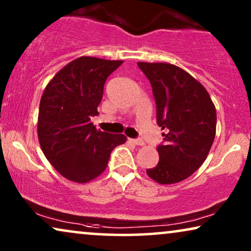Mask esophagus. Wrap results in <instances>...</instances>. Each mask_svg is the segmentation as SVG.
<instances>
[{
  "instance_id": "1",
  "label": "esophagus",
  "mask_w": 251,
  "mask_h": 251,
  "mask_svg": "<svg viewBox=\"0 0 251 251\" xmlns=\"http://www.w3.org/2000/svg\"><path fill=\"white\" fill-rule=\"evenodd\" d=\"M130 142L135 144V145H138V146H144V145H145L144 140L140 139V138H138V139H130Z\"/></svg>"
}]
</instances>
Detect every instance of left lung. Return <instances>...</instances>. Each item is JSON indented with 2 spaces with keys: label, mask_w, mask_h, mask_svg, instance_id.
I'll use <instances>...</instances> for the list:
<instances>
[{
  "label": "left lung",
  "mask_w": 251,
  "mask_h": 251,
  "mask_svg": "<svg viewBox=\"0 0 251 251\" xmlns=\"http://www.w3.org/2000/svg\"><path fill=\"white\" fill-rule=\"evenodd\" d=\"M152 85L156 122L163 130L159 162L146 170L156 183L186 179L207 159L216 135V108L200 82L168 63H137Z\"/></svg>",
  "instance_id": "obj_1"
}]
</instances>
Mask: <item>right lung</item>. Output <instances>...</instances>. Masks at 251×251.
Listing matches in <instances>:
<instances>
[{
  "label": "right lung",
  "mask_w": 251,
  "mask_h": 251,
  "mask_svg": "<svg viewBox=\"0 0 251 251\" xmlns=\"http://www.w3.org/2000/svg\"><path fill=\"white\" fill-rule=\"evenodd\" d=\"M123 63L80 57L54 75L40 101L37 136L44 155L61 176L88 183L107 167L111 152L126 137L96 129L106 78Z\"/></svg>",
  "instance_id": "add662e5"
}]
</instances>
